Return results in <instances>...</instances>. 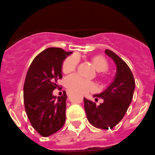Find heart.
<instances>
[{"mask_svg":"<svg viewBox=\"0 0 155 155\" xmlns=\"http://www.w3.org/2000/svg\"><path fill=\"white\" fill-rule=\"evenodd\" d=\"M91 60L95 69L100 73L99 76L102 78L105 77V71L108 68V63L106 59L102 56H94ZM78 63L79 58L77 55H72L67 57L63 63V73L68 74L74 72L77 67ZM66 86L70 92L79 94L87 93L94 89V84L92 82L82 79L76 75L71 76L66 79Z\"/></svg>","mask_w":155,"mask_h":155,"instance_id":"1","label":"heart"}]
</instances>
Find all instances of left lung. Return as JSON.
<instances>
[{"label":"left lung","instance_id":"8db88e82","mask_svg":"<svg viewBox=\"0 0 155 155\" xmlns=\"http://www.w3.org/2000/svg\"><path fill=\"white\" fill-rule=\"evenodd\" d=\"M105 53L116 65L115 79L105 91L94 95V97L103 99L99 105L84 98L88 121L100 129L112 128L119 123L131 104L135 86L134 76L125 62L111 50H105Z\"/></svg>","mask_w":155,"mask_h":155}]
</instances>
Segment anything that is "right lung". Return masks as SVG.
Listing matches in <instances>:
<instances>
[{
    "mask_svg": "<svg viewBox=\"0 0 155 155\" xmlns=\"http://www.w3.org/2000/svg\"><path fill=\"white\" fill-rule=\"evenodd\" d=\"M73 52L50 47L39 53L27 71L24 86L26 113L32 126L40 135L48 137L58 131L66 121V92L56 98L63 60Z\"/></svg>",
    "mask_w": 155,
    "mask_h": 155,
    "instance_id": "obj_1",
    "label": "right lung"
}]
</instances>
